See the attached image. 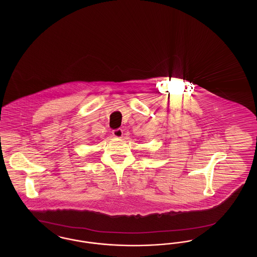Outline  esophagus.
Returning a JSON list of instances; mask_svg holds the SVG:
<instances>
[{
	"label": "esophagus",
	"mask_w": 257,
	"mask_h": 257,
	"mask_svg": "<svg viewBox=\"0 0 257 257\" xmlns=\"http://www.w3.org/2000/svg\"><path fill=\"white\" fill-rule=\"evenodd\" d=\"M112 136H113L114 138H116V139H120V138H122V129H116V130H113V131H112Z\"/></svg>",
	"instance_id": "1"
}]
</instances>
